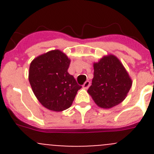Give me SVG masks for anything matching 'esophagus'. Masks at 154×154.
Listing matches in <instances>:
<instances>
[{
    "label": "esophagus",
    "instance_id": "34e87169",
    "mask_svg": "<svg viewBox=\"0 0 154 154\" xmlns=\"http://www.w3.org/2000/svg\"><path fill=\"white\" fill-rule=\"evenodd\" d=\"M89 85H90V82L89 81H86L85 82V83L83 84V85H82V87H83L84 89H88L89 87Z\"/></svg>",
    "mask_w": 154,
    "mask_h": 154
}]
</instances>
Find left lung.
I'll return each mask as SVG.
<instances>
[{"instance_id":"obj_1","label":"left lung","mask_w":154,"mask_h":154,"mask_svg":"<svg viewBox=\"0 0 154 154\" xmlns=\"http://www.w3.org/2000/svg\"><path fill=\"white\" fill-rule=\"evenodd\" d=\"M92 85L88 92L99 107L109 109L123 101L132 86V80L123 65L112 55L94 63Z\"/></svg>"}]
</instances>
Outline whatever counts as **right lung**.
I'll use <instances>...</instances> for the list:
<instances>
[{
    "mask_svg": "<svg viewBox=\"0 0 154 154\" xmlns=\"http://www.w3.org/2000/svg\"><path fill=\"white\" fill-rule=\"evenodd\" d=\"M70 60L59 50L35 58L29 69V82L38 101L52 111H63L72 106L81 85L68 72Z\"/></svg>",
    "mask_w": 154,
    "mask_h": 154,
    "instance_id": "right-lung-1",
    "label": "right lung"
}]
</instances>
